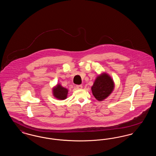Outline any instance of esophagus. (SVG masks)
<instances>
[{
	"label": "esophagus",
	"mask_w": 156,
	"mask_h": 156,
	"mask_svg": "<svg viewBox=\"0 0 156 156\" xmlns=\"http://www.w3.org/2000/svg\"><path fill=\"white\" fill-rule=\"evenodd\" d=\"M76 88L78 89H81L82 88V85H76Z\"/></svg>",
	"instance_id": "34e87169"
}]
</instances>
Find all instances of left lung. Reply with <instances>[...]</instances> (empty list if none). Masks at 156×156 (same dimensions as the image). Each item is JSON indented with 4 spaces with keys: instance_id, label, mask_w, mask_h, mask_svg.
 <instances>
[{
    "instance_id": "left-lung-1",
    "label": "left lung",
    "mask_w": 156,
    "mask_h": 156,
    "mask_svg": "<svg viewBox=\"0 0 156 156\" xmlns=\"http://www.w3.org/2000/svg\"><path fill=\"white\" fill-rule=\"evenodd\" d=\"M115 88L114 81L107 73L99 75L91 87L93 95L99 101H102L109 97Z\"/></svg>"
}]
</instances>
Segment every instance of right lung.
<instances>
[{
  "instance_id": "add662e5",
  "label": "right lung",
  "mask_w": 156,
  "mask_h": 156,
  "mask_svg": "<svg viewBox=\"0 0 156 156\" xmlns=\"http://www.w3.org/2000/svg\"><path fill=\"white\" fill-rule=\"evenodd\" d=\"M68 93V90L62 87L59 83H58L52 88V94L54 97L59 100L66 99L67 98Z\"/></svg>"
}]
</instances>
